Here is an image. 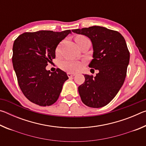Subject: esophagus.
Instances as JSON below:
<instances>
[{
    "mask_svg": "<svg viewBox=\"0 0 146 146\" xmlns=\"http://www.w3.org/2000/svg\"><path fill=\"white\" fill-rule=\"evenodd\" d=\"M75 75V74H74V73H68V77H69V78H71V77H73V76H74Z\"/></svg>",
    "mask_w": 146,
    "mask_h": 146,
    "instance_id": "esophagus-1",
    "label": "esophagus"
}]
</instances>
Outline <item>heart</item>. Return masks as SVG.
<instances>
[{
  "mask_svg": "<svg viewBox=\"0 0 146 146\" xmlns=\"http://www.w3.org/2000/svg\"><path fill=\"white\" fill-rule=\"evenodd\" d=\"M84 39H87V38L84 36L82 35H78L76 36L75 40L76 43L82 41ZM60 50V46H58L56 49V53H59ZM82 66V63L81 62H79L77 60H66L60 63V68L62 70L67 71L69 73H75L78 71L81 68Z\"/></svg>",
  "mask_w": 146,
  "mask_h": 146,
  "instance_id": "1",
  "label": "heart"
}]
</instances>
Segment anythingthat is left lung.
<instances>
[{
	"mask_svg": "<svg viewBox=\"0 0 146 146\" xmlns=\"http://www.w3.org/2000/svg\"><path fill=\"white\" fill-rule=\"evenodd\" d=\"M72 31L90 39L93 58L89 67L99 71L95 77L84 75L85 82L78 88L81 100L88 107H104L114 98L124 82L130 57L126 42L119 32L102 26Z\"/></svg>",
	"mask_w": 146,
	"mask_h": 146,
	"instance_id": "1",
	"label": "left lung"
}]
</instances>
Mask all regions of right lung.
<instances>
[{"mask_svg": "<svg viewBox=\"0 0 146 146\" xmlns=\"http://www.w3.org/2000/svg\"><path fill=\"white\" fill-rule=\"evenodd\" d=\"M71 33L70 29L26 32L14 41L13 68L22 92L31 102L49 106L58 100L68 76L60 69L51 72L46 67L55 58L58 44Z\"/></svg>", "mask_w": 146, "mask_h": 146, "instance_id": "add662e5", "label": "right lung"}]
</instances>
